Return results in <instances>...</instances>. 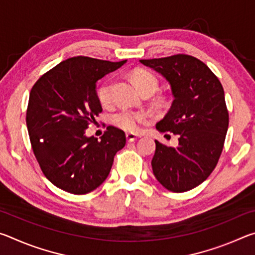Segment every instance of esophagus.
Returning <instances> with one entry per match:
<instances>
[{"label":"esophagus","instance_id":"1","mask_svg":"<svg viewBox=\"0 0 255 255\" xmlns=\"http://www.w3.org/2000/svg\"><path fill=\"white\" fill-rule=\"evenodd\" d=\"M138 137H139V136L136 135V133H131V132L126 133V138H127V140H128V141H133V140H136Z\"/></svg>","mask_w":255,"mask_h":255}]
</instances>
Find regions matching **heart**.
<instances>
[{
  "mask_svg": "<svg viewBox=\"0 0 255 255\" xmlns=\"http://www.w3.org/2000/svg\"><path fill=\"white\" fill-rule=\"evenodd\" d=\"M133 82L140 92L145 90L152 89L156 91L158 86V80L153 73L145 70L135 71L132 74ZM112 90H114V82L111 80H106L102 82L98 88L97 96L99 101L102 106H109L112 102ZM149 115L144 111H131V110H122L112 117V123L115 126L123 129L125 131L137 132L141 127V124L147 122Z\"/></svg>",
  "mask_w": 255,
  "mask_h": 255,
  "instance_id": "1",
  "label": "heart"
}]
</instances>
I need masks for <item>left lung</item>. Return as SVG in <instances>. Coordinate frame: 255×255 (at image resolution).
Masks as SVG:
<instances>
[{
    "label": "left lung",
    "instance_id": "obj_1",
    "mask_svg": "<svg viewBox=\"0 0 255 255\" xmlns=\"http://www.w3.org/2000/svg\"><path fill=\"white\" fill-rule=\"evenodd\" d=\"M140 63L169 81L174 98L156 129L173 132L178 145L172 147L155 140L153 173L170 191H188L208 178L223 152L230 123L223 85L205 63L190 55Z\"/></svg>",
    "mask_w": 255,
    "mask_h": 255
}]
</instances>
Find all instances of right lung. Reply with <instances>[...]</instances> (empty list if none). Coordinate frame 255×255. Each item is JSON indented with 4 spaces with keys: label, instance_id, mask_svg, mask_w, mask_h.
Wrapping results in <instances>:
<instances>
[{
    "label": "right lung",
    "instance_id": "1",
    "mask_svg": "<svg viewBox=\"0 0 255 255\" xmlns=\"http://www.w3.org/2000/svg\"><path fill=\"white\" fill-rule=\"evenodd\" d=\"M125 63L68 58L41 75L30 91L25 122L33 154L46 178L64 191L85 195L97 189L126 144L125 132L114 126L100 140L85 136L102 111L97 81Z\"/></svg>",
    "mask_w": 255,
    "mask_h": 255
}]
</instances>
